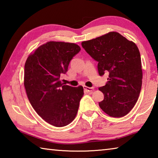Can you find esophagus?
Listing matches in <instances>:
<instances>
[{
    "label": "esophagus",
    "instance_id": "34e87169",
    "mask_svg": "<svg viewBox=\"0 0 158 158\" xmlns=\"http://www.w3.org/2000/svg\"><path fill=\"white\" fill-rule=\"evenodd\" d=\"M84 89L85 90V91L91 93V92H93V90H94V88H93V87H87V86H84Z\"/></svg>",
    "mask_w": 158,
    "mask_h": 158
}]
</instances>
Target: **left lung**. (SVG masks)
<instances>
[{
    "label": "left lung",
    "instance_id": "8db88e82",
    "mask_svg": "<svg viewBox=\"0 0 158 158\" xmlns=\"http://www.w3.org/2000/svg\"><path fill=\"white\" fill-rule=\"evenodd\" d=\"M97 61L99 74L109 73L108 81L99 88L104 100L99 106L111 117L121 118L131 111L138 100L142 84L140 53L132 41L116 32L81 42Z\"/></svg>",
    "mask_w": 158,
    "mask_h": 158
}]
</instances>
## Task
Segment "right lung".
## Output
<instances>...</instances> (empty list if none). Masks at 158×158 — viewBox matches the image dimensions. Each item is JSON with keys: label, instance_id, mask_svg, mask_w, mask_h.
Here are the masks:
<instances>
[{"label": "right lung", "instance_id": "right-lung-1", "mask_svg": "<svg viewBox=\"0 0 158 158\" xmlns=\"http://www.w3.org/2000/svg\"><path fill=\"white\" fill-rule=\"evenodd\" d=\"M80 50L74 43L48 42L26 61L24 86L28 100L37 114L53 126L68 125L78 111L84 89L63 85L59 79Z\"/></svg>", "mask_w": 158, "mask_h": 158}]
</instances>
